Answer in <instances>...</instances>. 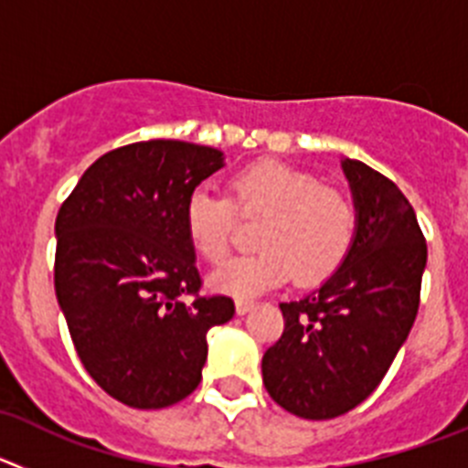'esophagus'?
Wrapping results in <instances>:
<instances>
[{
    "label": "esophagus",
    "instance_id": "obj_1",
    "mask_svg": "<svg viewBox=\"0 0 468 468\" xmlns=\"http://www.w3.org/2000/svg\"><path fill=\"white\" fill-rule=\"evenodd\" d=\"M253 307H255L253 300H246V297H239V300H237V314H241V316H243V314L250 312Z\"/></svg>",
    "mask_w": 468,
    "mask_h": 468
}]
</instances>
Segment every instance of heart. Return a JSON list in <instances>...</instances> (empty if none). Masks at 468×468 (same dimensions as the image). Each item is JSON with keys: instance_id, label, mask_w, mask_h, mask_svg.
<instances>
[{"instance_id": "heart-1", "label": "heart", "mask_w": 468, "mask_h": 468, "mask_svg": "<svg viewBox=\"0 0 468 468\" xmlns=\"http://www.w3.org/2000/svg\"><path fill=\"white\" fill-rule=\"evenodd\" d=\"M241 215H262L255 234L260 250L227 260L210 285L227 295L250 297L295 274L318 283L340 270L358 234V208L346 192L279 161H260L229 180V194L198 187L185 201V237L206 262H220Z\"/></svg>"}]
</instances>
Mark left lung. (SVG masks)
Wrapping results in <instances>:
<instances>
[{"instance_id": "left-lung-1", "label": "left lung", "mask_w": 468, "mask_h": 468, "mask_svg": "<svg viewBox=\"0 0 468 468\" xmlns=\"http://www.w3.org/2000/svg\"><path fill=\"white\" fill-rule=\"evenodd\" d=\"M342 168L358 208L349 258L318 291L281 302L283 335L264 351L262 382L302 420H333L373 394L420 309L427 241L410 201L363 161Z\"/></svg>"}]
</instances>
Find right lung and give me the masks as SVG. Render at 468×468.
Returning <instances> with one entry per match:
<instances>
[{
    "label": "right lung",
    "mask_w": 468,
    "mask_h": 468,
    "mask_svg": "<svg viewBox=\"0 0 468 468\" xmlns=\"http://www.w3.org/2000/svg\"><path fill=\"white\" fill-rule=\"evenodd\" d=\"M222 152L183 140L123 144L93 161L56 218L58 304L86 373L119 403L156 410L201 382L206 335L234 316L198 295L185 201Z\"/></svg>",
    "instance_id": "1"
}]
</instances>
